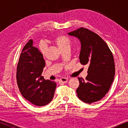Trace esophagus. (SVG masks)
I'll use <instances>...</instances> for the list:
<instances>
[{
	"instance_id": "obj_1",
	"label": "esophagus",
	"mask_w": 128,
	"mask_h": 128,
	"mask_svg": "<svg viewBox=\"0 0 128 128\" xmlns=\"http://www.w3.org/2000/svg\"><path fill=\"white\" fill-rule=\"evenodd\" d=\"M67 80H68V79H67V78H61L60 79V82H62V83L67 82Z\"/></svg>"
}]
</instances>
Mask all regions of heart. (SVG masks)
Masks as SVG:
<instances>
[{"instance_id":"heart-1","label":"heart","mask_w":128,"mask_h":128,"mask_svg":"<svg viewBox=\"0 0 128 128\" xmlns=\"http://www.w3.org/2000/svg\"><path fill=\"white\" fill-rule=\"evenodd\" d=\"M54 42L60 50L62 51L64 50H70L72 46V40L68 36L65 35L60 34L55 36L54 38ZM40 52L42 56L46 55V49L43 46L41 47Z\"/></svg>"}]
</instances>
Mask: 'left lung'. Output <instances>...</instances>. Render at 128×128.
Instances as JSON below:
<instances>
[{
	"label": "left lung",
	"instance_id": "8db88e82",
	"mask_svg": "<svg viewBox=\"0 0 128 128\" xmlns=\"http://www.w3.org/2000/svg\"><path fill=\"white\" fill-rule=\"evenodd\" d=\"M68 35L79 39L80 62L89 65L86 79L78 78V97L87 104L99 101L108 92L114 80L115 64L112 52L105 41L89 29L81 27Z\"/></svg>",
	"mask_w": 128,
	"mask_h": 128
}]
</instances>
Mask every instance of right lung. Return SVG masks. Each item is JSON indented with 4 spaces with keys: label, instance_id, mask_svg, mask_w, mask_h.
Masks as SVG:
<instances>
[{
    "label": "right lung",
    "instance_id": "add662e5",
    "mask_svg": "<svg viewBox=\"0 0 128 128\" xmlns=\"http://www.w3.org/2000/svg\"><path fill=\"white\" fill-rule=\"evenodd\" d=\"M45 61L29 40L22 49L17 67V86L24 99L36 106L48 105L54 98L56 84L42 76Z\"/></svg>",
    "mask_w": 128,
    "mask_h": 128
}]
</instances>
